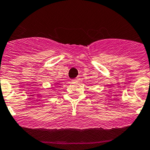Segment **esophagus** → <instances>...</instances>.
Segmentation results:
<instances>
[{"label":"esophagus","instance_id":"34e87169","mask_svg":"<svg viewBox=\"0 0 150 150\" xmlns=\"http://www.w3.org/2000/svg\"><path fill=\"white\" fill-rule=\"evenodd\" d=\"M79 80V78H78V77H76V78L72 80V81H75V82H76V81H78Z\"/></svg>","mask_w":150,"mask_h":150}]
</instances>
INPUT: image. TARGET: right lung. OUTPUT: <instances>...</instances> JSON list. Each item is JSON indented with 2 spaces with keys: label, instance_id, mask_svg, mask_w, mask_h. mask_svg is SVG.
Masks as SVG:
<instances>
[{
  "label": "right lung",
  "instance_id": "right-lung-1",
  "mask_svg": "<svg viewBox=\"0 0 150 150\" xmlns=\"http://www.w3.org/2000/svg\"><path fill=\"white\" fill-rule=\"evenodd\" d=\"M60 84V81H57V82L55 83V84H54V87H56V86H57V84Z\"/></svg>",
  "mask_w": 150,
  "mask_h": 150
}]
</instances>
